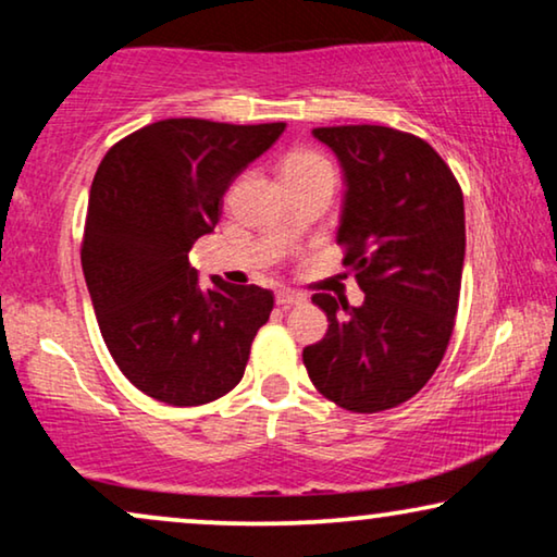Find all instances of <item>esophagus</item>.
Segmentation results:
<instances>
[{
    "label": "esophagus",
    "mask_w": 557,
    "mask_h": 557,
    "mask_svg": "<svg viewBox=\"0 0 557 557\" xmlns=\"http://www.w3.org/2000/svg\"><path fill=\"white\" fill-rule=\"evenodd\" d=\"M276 301L281 304V307H296V304L307 301V296H304L301 292H294V288H278Z\"/></svg>",
    "instance_id": "esophagus-1"
}]
</instances>
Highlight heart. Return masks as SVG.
Masks as SVG:
<instances>
[{"mask_svg": "<svg viewBox=\"0 0 557 557\" xmlns=\"http://www.w3.org/2000/svg\"><path fill=\"white\" fill-rule=\"evenodd\" d=\"M281 174L284 180H307V177H330L337 180V166L324 151L314 147H299L292 149L281 164Z\"/></svg>", "mask_w": 557, "mask_h": 557, "instance_id": "obj_1", "label": "heart"}]
</instances>
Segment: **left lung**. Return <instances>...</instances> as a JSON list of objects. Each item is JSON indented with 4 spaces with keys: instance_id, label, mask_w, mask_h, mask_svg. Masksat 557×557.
<instances>
[{
    "instance_id": "8db88e82",
    "label": "left lung",
    "mask_w": 557,
    "mask_h": 557,
    "mask_svg": "<svg viewBox=\"0 0 557 557\" xmlns=\"http://www.w3.org/2000/svg\"><path fill=\"white\" fill-rule=\"evenodd\" d=\"M314 136L345 170L337 246L364 301L311 296L330 330L304 347V368L326 400L380 413L429 383L454 334L467 248L461 185L416 134L357 124Z\"/></svg>"
}]
</instances>
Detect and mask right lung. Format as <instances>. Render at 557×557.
Instances as JSON below:
<instances>
[{"instance_id":"add662e5","label":"right lung","mask_w":557,"mask_h":557,"mask_svg":"<svg viewBox=\"0 0 557 557\" xmlns=\"http://www.w3.org/2000/svg\"><path fill=\"white\" fill-rule=\"evenodd\" d=\"M284 128L164 119L98 164L81 263L113 362L149 398L205 406L240 383L273 292L220 278L200 292L187 253L215 227L231 182Z\"/></svg>"}]
</instances>
